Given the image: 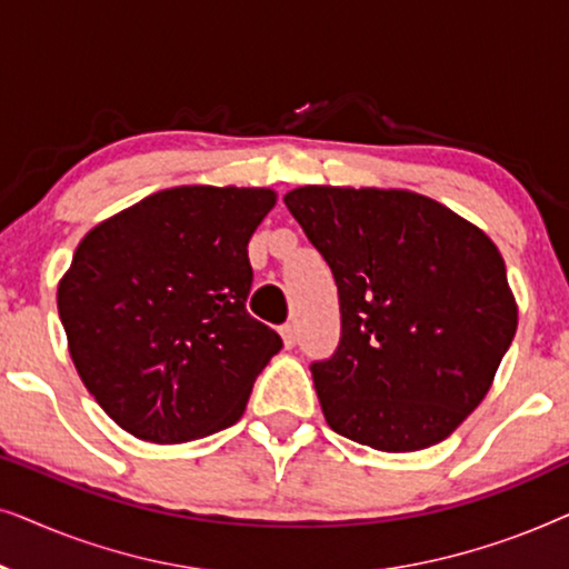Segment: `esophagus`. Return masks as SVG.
Wrapping results in <instances>:
<instances>
[{
  "label": "esophagus",
  "instance_id": "34e87169",
  "mask_svg": "<svg viewBox=\"0 0 569 569\" xmlns=\"http://www.w3.org/2000/svg\"><path fill=\"white\" fill-rule=\"evenodd\" d=\"M279 333H282V341L287 349H292L295 345H298V329H295V323H284L282 329H279Z\"/></svg>",
  "mask_w": 569,
  "mask_h": 569
}]
</instances>
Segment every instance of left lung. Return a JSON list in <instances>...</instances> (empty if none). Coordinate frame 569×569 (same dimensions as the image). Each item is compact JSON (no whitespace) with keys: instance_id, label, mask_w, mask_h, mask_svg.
I'll return each mask as SVG.
<instances>
[{"instance_id":"8db88e82","label":"left lung","mask_w":569,"mask_h":569,"mask_svg":"<svg viewBox=\"0 0 569 569\" xmlns=\"http://www.w3.org/2000/svg\"><path fill=\"white\" fill-rule=\"evenodd\" d=\"M284 204L339 290V345L310 365L326 422L388 453L446 440L518 329L497 246L411 191L302 186Z\"/></svg>"}]
</instances>
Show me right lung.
Here are the masks:
<instances>
[{
	"label": "right lung",
	"instance_id": "1",
	"mask_svg": "<svg viewBox=\"0 0 569 569\" xmlns=\"http://www.w3.org/2000/svg\"><path fill=\"white\" fill-rule=\"evenodd\" d=\"M277 193L178 186L92 228L59 282L82 383L139 440L186 442L243 417L282 349L246 310L248 240Z\"/></svg>",
	"mask_w": 569,
	"mask_h": 569
}]
</instances>
